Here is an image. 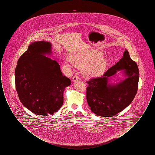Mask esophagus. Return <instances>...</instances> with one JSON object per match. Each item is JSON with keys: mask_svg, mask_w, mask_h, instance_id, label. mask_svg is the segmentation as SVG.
Masks as SVG:
<instances>
[{"mask_svg": "<svg viewBox=\"0 0 155 155\" xmlns=\"http://www.w3.org/2000/svg\"><path fill=\"white\" fill-rule=\"evenodd\" d=\"M73 81H74V82H75V81H77V80H80V78L77 76V75H75V76H74L73 77Z\"/></svg>", "mask_w": 155, "mask_h": 155, "instance_id": "1", "label": "esophagus"}]
</instances>
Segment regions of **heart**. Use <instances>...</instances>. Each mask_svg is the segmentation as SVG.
Instances as JSON below:
<instances>
[{
  "mask_svg": "<svg viewBox=\"0 0 155 155\" xmlns=\"http://www.w3.org/2000/svg\"><path fill=\"white\" fill-rule=\"evenodd\" d=\"M102 53L95 49L73 54L70 62L78 68H83V74L87 78L98 77L103 75L107 66V60L102 58ZM65 66L70 68V64L66 61Z\"/></svg>",
  "mask_w": 155,
  "mask_h": 155,
  "instance_id": "b5f03b06",
  "label": "heart"
}]
</instances>
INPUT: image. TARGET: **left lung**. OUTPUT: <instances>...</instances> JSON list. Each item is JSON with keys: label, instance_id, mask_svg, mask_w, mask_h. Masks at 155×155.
I'll list each match as a JSON object with an SVG mask.
<instances>
[{"label": "left lung", "instance_id": "1", "mask_svg": "<svg viewBox=\"0 0 155 155\" xmlns=\"http://www.w3.org/2000/svg\"><path fill=\"white\" fill-rule=\"evenodd\" d=\"M124 69L127 78L116 84L108 83V78ZM139 70L136 62L125 50L123 57L108 69L101 77L87 82V99L92 111L102 117H112L133 102L138 91Z\"/></svg>", "mask_w": 155, "mask_h": 155}]
</instances>
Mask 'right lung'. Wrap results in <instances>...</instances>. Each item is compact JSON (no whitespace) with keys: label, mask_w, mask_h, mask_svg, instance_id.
<instances>
[{"label":"right lung","mask_w":155,"mask_h":155,"mask_svg":"<svg viewBox=\"0 0 155 155\" xmlns=\"http://www.w3.org/2000/svg\"><path fill=\"white\" fill-rule=\"evenodd\" d=\"M51 47L50 42L44 41L31 43L15 70V88L21 102L42 116L59 110L63 103L64 91L71 84L58 61L44 56L51 54Z\"/></svg>","instance_id":"right-lung-1"}]
</instances>
